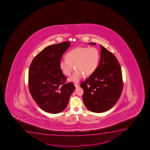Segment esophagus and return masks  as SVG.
<instances>
[{
  "mask_svg": "<svg viewBox=\"0 0 150 150\" xmlns=\"http://www.w3.org/2000/svg\"><path fill=\"white\" fill-rule=\"evenodd\" d=\"M74 85H75V86L76 87V88L78 87H79V84H77V83H74Z\"/></svg>",
  "mask_w": 150,
  "mask_h": 150,
  "instance_id": "1",
  "label": "esophagus"
}]
</instances>
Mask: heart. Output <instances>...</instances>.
<instances>
[{"label":"heart","mask_w":150,"mask_h":150,"mask_svg":"<svg viewBox=\"0 0 150 150\" xmlns=\"http://www.w3.org/2000/svg\"><path fill=\"white\" fill-rule=\"evenodd\" d=\"M67 58L61 59L59 66L64 74L69 76L74 67L76 70L69 78L70 81L78 82L84 75L89 76L97 69L100 53L95 47H78L71 50L66 55Z\"/></svg>","instance_id":"1"}]
</instances>
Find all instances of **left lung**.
Returning <instances> with one entry per match:
<instances>
[{"label": "left lung", "instance_id": "left-lung-1", "mask_svg": "<svg viewBox=\"0 0 150 150\" xmlns=\"http://www.w3.org/2000/svg\"><path fill=\"white\" fill-rule=\"evenodd\" d=\"M95 45V42H89ZM101 58L97 69L80 86L83 102L94 112L107 111L115 105L122 91L123 80L120 63L112 53L100 45Z\"/></svg>", "mask_w": 150, "mask_h": 150}]
</instances>
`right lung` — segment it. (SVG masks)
I'll return each mask as SVG.
<instances>
[{
    "mask_svg": "<svg viewBox=\"0 0 150 150\" xmlns=\"http://www.w3.org/2000/svg\"><path fill=\"white\" fill-rule=\"evenodd\" d=\"M70 45L64 42L47 47L35 57L28 71V85L33 98L43 110L58 113L67 107L75 89L59 66L62 56Z\"/></svg>",
    "mask_w": 150,
    "mask_h": 150,
    "instance_id": "add662e5",
    "label": "right lung"
}]
</instances>
